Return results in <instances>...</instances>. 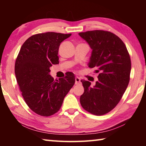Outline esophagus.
Listing matches in <instances>:
<instances>
[{
	"instance_id": "1",
	"label": "esophagus",
	"mask_w": 146,
	"mask_h": 146,
	"mask_svg": "<svg viewBox=\"0 0 146 146\" xmlns=\"http://www.w3.org/2000/svg\"><path fill=\"white\" fill-rule=\"evenodd\" d=\"M80 83V78L78 76H76L75 77V84H78Z\"/></svg>"
}]
</instances>
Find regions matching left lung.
<instances>
[{
	"label": "left lung",
	"instance_id": "left-lung-1",
	"mask_svg": "<svg viewBox=\"0 0 146 146\" xmlns=\"http://www.w3.org/2000/svg\"><path fill=\"white\" fill-rule=\"evenodd\" d=\"M92 49L88 66L100 72L95 85L81 80L84 92L80 104L91 114L102 115L111 111L122 98L129 82L131 64L126 46L116 35L102 30L79 33Z\"/></svg>",
	"mask_w": 146,
	"mask_h": 146
}]
</instances>
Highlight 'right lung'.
<instances>
[{"mask_svg":"<svg viewBox=\"0 0 146 146\" xmlns=\"http://www.w3.org/2000/svg\"><path fill=\"white\" fill-rule=\"evenodd\" d=\"M71 35L55 32L34 35L23 44L16 59L15 73L22 95L39 115L49 117L57 112L75 84L71 72L58 80L49 75L51 66L59 63L60 43Z\"/></svg>","mask_w":146,"mask_h":146,"instance_id":"add662e5","label":"right lung"}]
</instances>
